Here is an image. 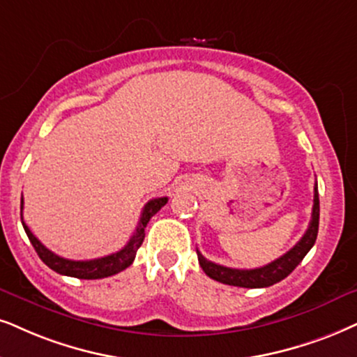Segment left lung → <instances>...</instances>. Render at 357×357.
<instances>
[{"mask_svg":"<svg viewBox=\"0 0 357 357\" xmlns=\"http://www.w3.org/2000/svg\"><path fill=\"white\" fill-rule=\"evenodd\" d=\"M318 225H319V197H318V184H314V199H313V212H311V220L308 229L303 234L293 249L287 254H283L280 259L270 261L268 265L264 267L252 268V270H241L231 268L218 265L214 261L207 260L204 255L197 252V260H199L201 268L204 270L207 277H211L215 282L225 283V285L242 287V288H265L273 285V283L282 282L287 278L293 270L300 265V261L305 259L311 247L314 245L318 236Z\"/></svg>","mask_w":357,"mask_h":357,"instance_id":"1","label":"left lung"}]
</instances>
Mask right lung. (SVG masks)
Wrapping results in <instances>:
<instances>
[{"label":"right lung","mask_w":357,"mask_h":357,"mask_svg":"<svg viewBox=\"0 0 357 357\" xmlns=\"http://www.w3.org/2000/svg\"><path fill=\"white\" fill-rule=\"evenodd\" d=\"M166 202H168V197H156V199L148 201L145 207H143L142 218H139V222L137 225V229H135V234L130 237L128 243H126L123 249L115 252V254L100 257V259H93V260H69V259H64V257L56 255L54 252L49 250L47 247H44L39 238L29 231V227L24 224V220H22V197H21V222L26 234H28L31 243H33L34 250L38 252L39 259L43 260L49 268H52L54 272L61 275H67V277H75L82 280H97V278H105V277H110V275L119 273L121 270H125L126 267H130V265L133 264L135 257H137V250L143 243V238H145L146 224L150 222V219L166 204Z\"/></svg>","instance_id":"obj_1"}]
</instances>
